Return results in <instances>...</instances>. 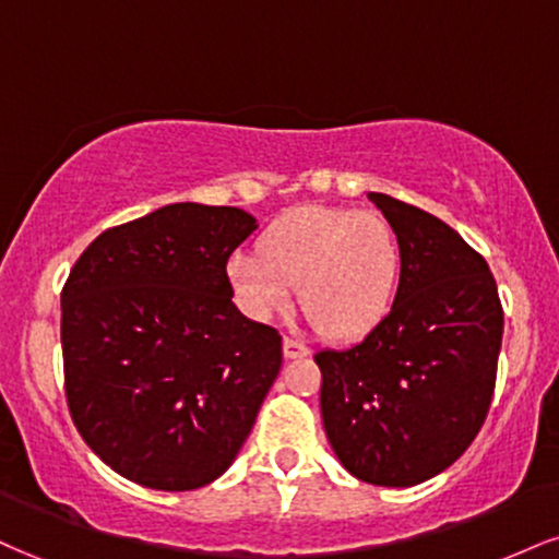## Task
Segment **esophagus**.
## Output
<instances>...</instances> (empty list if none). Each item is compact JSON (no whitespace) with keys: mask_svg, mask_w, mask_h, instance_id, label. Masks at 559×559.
<instances>
[{"mask_svg":"<svg viewBox=\"0 0 559 559\" xmlns=\"http://www.w3.org/2000/svg\"><path fill=\"white\" fill-rule=\"evenodd\" d=\"M310 355V346L297 342V338H284V357L286 360H299V357Z\"/></svg>","mask_w":559,"mask_h":559,"instance_id":"esophagus-1","label":"esophagus"}]
</instances>
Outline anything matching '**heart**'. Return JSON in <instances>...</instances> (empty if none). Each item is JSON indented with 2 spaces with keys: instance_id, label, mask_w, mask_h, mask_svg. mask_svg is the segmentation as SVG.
<instances>
[{
  "instance_id": "b5f03b06",
  "label": "heart",
  "mask_w": 559,
  "mask_h": 559,
  "mask_svg": "<svg viewBox=\"0 0 559 559\" xmlns=\"http://www.w3.org/2000/svg\"><path fill=\"white\" fill-rule=\"evenodd\" d=\"M257 252H236L226 278L236 305L254 320L299 305L325 338L355 342L394 310L402 286V241L373 210L305 204L262 230Z\"/></svg>"
}]
</instances>
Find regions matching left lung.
Here are the masks:
<instances>
[{
	"label": "left lung",
	"instance_id": "left-lung-1",
	"mask_svg": "<svg viewBox=\"0 0 559 559\" xmlns=\"http://www.w3.org/2000/svg\"><path fill=\"white\" fill-rule=\"evenodd\" d=\"M402 241L394 310L360 344L318 352L325 436L355 478L415 486L471 447L493 396L504 312L497 281L444 221L368 194Z\"/></svg>",
	"mask_w": 559,
	"mask_h": 559
}]
</instances>
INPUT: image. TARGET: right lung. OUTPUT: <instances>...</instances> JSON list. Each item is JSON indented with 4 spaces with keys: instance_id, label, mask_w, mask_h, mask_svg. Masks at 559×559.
<instances>
[{
    "instance_id": "obj_1",
    "label": "right lung",
    "mask_w": 559,
    "mask_h": 559,
    "mask_svg": "<svg viewBox=\"0 0 559 559\" xmlns=\"http://www.w3.org/2000/svg\"><path fill=\"white\" fill-rule=\"evenodd\" d=\"M258 221L178 202L107 228L62 286L70 418L115 473L191 491L228 471L281 370V336L230 301Z\"/></svg>"
}]
</instances>
